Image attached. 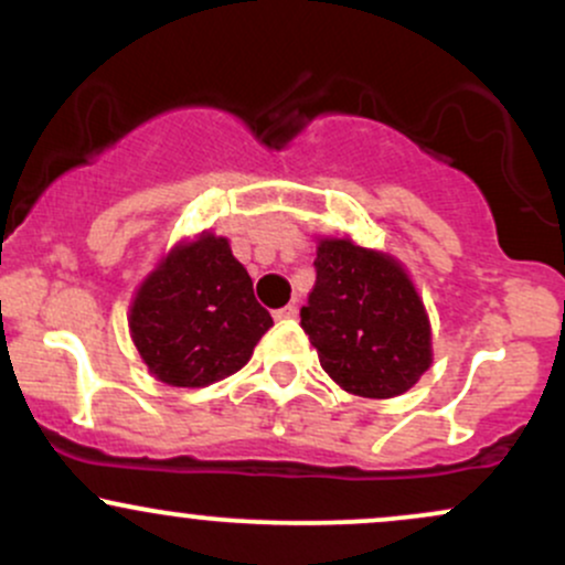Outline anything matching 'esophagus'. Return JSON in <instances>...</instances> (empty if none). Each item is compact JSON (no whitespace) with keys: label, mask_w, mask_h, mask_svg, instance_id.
<instances>
[{"label":"esophagus","mask_w":565,"mask_h":565,"mask_svg":"<svg viewBox=\"0 0 565 565\" xmlns=\"http://www.w3.org/2000/svg\"><path fill=\"white\" fill-rule=\"evenodd\" d=\"M297 313H300V310H297V305L289 302L287 308H278V310H276L274 319H276V321H291V319H297Z\"/></svg>","instance_id":"obj_1"}]
</instances>
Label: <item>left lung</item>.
I'll list each match as a JSON object with an SVG mask.
<instances>
[{"mask_svg": "<svg viewBox=\"0 0 565 565\" xmlns=\"http://www.w3.org/2000/svg\"><path fill=\"white\" fill-rule=\"evenodd\" d=\"M316 287L300 323L342 391L393 398L433 364L430 319L406 268L353 238H319Z\"/></svg>", "mask_w": 565, "mask_h": 565, "instance_id": "left-lung-1", "label": "left lung"}]
</instances>
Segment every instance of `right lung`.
<instances>
[{
	"label": "right lung",
	"mask_w": 565,
	"mask_h": 565,
	"mask_svg": "<svg viewBox=\"0 0 565 565\" xmlns=\"http://www.w3.org/2000/svg\"><path fill=\"white\" fill-rule=\"evenodd\" d=\"M127 321L142 364L172 387L231 377L274 327L228 238L210 231L161 257L135 291Z\"/></svg>",
	"instance_id": "add662e5"
}]
</instances>
